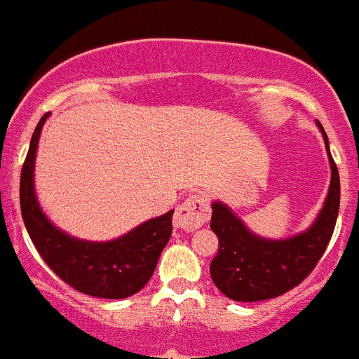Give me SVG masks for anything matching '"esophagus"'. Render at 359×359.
<instances>
[{
  "label": "esophagus",
  "mask_w": 359,
  "mask_h": 359,
  "mask_svg": "<svg viewBox=\"0 0 359 359\" xmlns=\"http://www.w3.org/2000/svg\"><path fill=\"white\" fill-rule=\"evenodd\" d=\"M209 216H211V208H209L208 197L204 194L188 195L176 209L175 225L176 229L195 230L204 225Z\"/></svg>",
  "instance_id": "34e87169"
}]
</instances>
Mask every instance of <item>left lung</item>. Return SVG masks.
Instances as JSON below:
<instances>
[{
  "instance_id": "1",
  "label": "left lung",
  "mask_w": 359,
  "mask_h": 359,
  "mask_svg": "<svg viewBox=\"0 0 359 359\" xmlns=\"http://www.w3.org/2000/svg\"><path fill=\"white\" fill-rule=\"evenodd\" d=\"M316 126L325 140L332 180L321 211L309 229L285 239H267L251 232L229 205L212 201L211 230L219 248L209 272L216 288L229 299L260 302L283 295L300 285L325 253L339 216L340 178L328 136L321 123Z\"/></svg>"
}]
</instances>
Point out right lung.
<instances>
[{
  "label": "right lung",
  "mask_w": 359,
  "mask_h": 359,
  "mask_svg": "<svg viewBox=\"0 0 359 359\" xmlns=\"http://www.w3.org/2000/svg\"><path fill=\"white\" fill-rule=\"evenodd\" d=\"M48 115L41 116L20 175V211L31 241L45 264L78 292L99 299H127L144 288L172 233V212L143 222L111 241L69 236L48 219L34 190L38 141Z\"/></svg>",
  "instance_id": "add662e5"
}]
</instances>
